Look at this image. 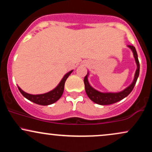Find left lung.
I'll return each mask as SVG.
<instances>
[{
	"instance_id": "left-lung-1",
	"label": "left lung",
	"mask_w": 152,
	"mask_h": 152,
	"mask_svg": "<svg viewBox=\"0 0 152 152\" xmlns=\"http://www.w3.org/2000/svg\"><path fill=\"white\" fill-rule=\"evenodd\" d=\"M132 50L134 53V56L135 58L136 63L137 64V69L136 71L135 76H134V79L133 83L130 85L129 86L127 87L126 89H124L123 91L118 92V93H101L98 91L95 90L94 88H92L88 83V79H87V75L84 77L83 82H84L85 85V90H86V93L89 99L94 102L96 103V104H100V105H109V104H114L121 99L127 96L133 90L134 86H135L136 83H137V78L139 77V61L138 59V56L137 50H136L135 47L133 46L129 45L128 46Z\"/></svg>"
}]
</instances>
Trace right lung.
<instances>
[{"label": "right lung", "mask_w": 152, "mask_h": 152, "mask_svg": "<svg viewBox=\"0 0 152 152\" xmlns=\"http://www.w3.org/2000/svg\"><path fill=\"white\" fill-rule=\"evenodd\" d=\"M72 71H69V73H67V74L64 76V77L63 78L61 81L60 82V83H59L56 88H54V89L52 90L51 91L48 92V93L46 94H39V95H32V94H29L24 92L23 91L21 90V88H19V87L18 89L20 91V93L22 94V95L24 97H26L27 99H28L29 101H31V102H34L36 104H39V105L42 106L50 105V104H53V103H55L56 102H57V101L61 97L62 94L64 93L65 82Z\"/></svg>", "instance_id": "right-lung-1"}]
</instances>
